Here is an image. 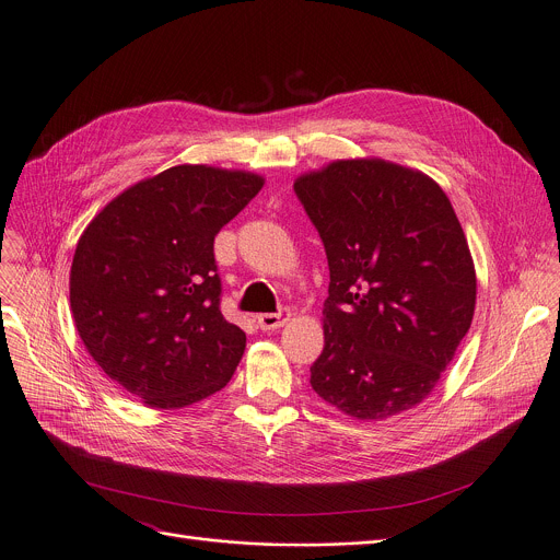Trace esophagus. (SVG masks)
<instances>
[{
    "mask_svg": "<svg viewBox=\"0 0 560 560\" xmlns=\"http://www.w3.org/2000/svg\"><path fill=\"white\" fill-rule=\"evenodd\" d=\"M290 322V310L281 307L279 312H268V314H259L257 324L261 330H277L283 328Z\"/></svg>",
    "mask_w": 560,
    "mask_h": 560,
    "instance_id": "obj_1",
    "label": "esophagus"
}]
</instances>
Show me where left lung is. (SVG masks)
<instances>
[{
	"label": "left lung",
	"mask_w": 560,
	"mask_h": 560,
	"mask_svg": "<svg viewBox=\"0 0 560 560\" xmlns=\"http://www.w3.org/2000/svg\"><path fill=\"white\" fill-rule=\"evenodd\" d=\"M294 192L330 268L312 389L361 421L419 406L476 305L474 261L447 195L385 159H339L301 175Z\"/></svg>",
	"instance_id": "1"
}]
</instances>
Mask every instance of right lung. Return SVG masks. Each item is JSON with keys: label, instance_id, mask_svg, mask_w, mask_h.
Wrapping results in <instances>:
<instances>
[{"label": "right lung", "instance_id": "obj_1", "mask_svg": "<svg viewBox=\"0 0 560 560\" xmlns=\"http://www.w3.org/2000/svg\"><path fill=\"white\" fill-rule=\"evenodd\" d=\"M264 177L173 166L117 195L79 236L70 268L74 328L97 365L150 408L219 392L246 350L219 301L217 232Z\"/></svg>", "mask_w": 560, "mask_h": 560}]
</instances>
